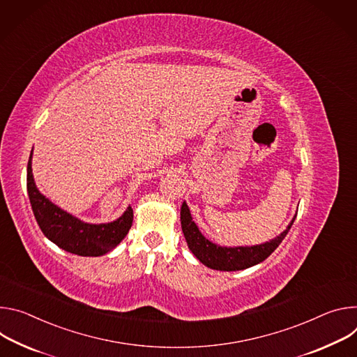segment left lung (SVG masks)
<instances>
[{
	"mask_svg": "<svg viewBox=\"0 0 357 357\" xmlns=\"http://www.w3.org/2000/svg\"><path fill=\"white\" fill-rule=\"evenodd\" d=\"M295 218L296 215L292 218L285 231L265 244L252 247H221L208 241L202 234L199 227L192 221L190 208L185 203H183L180 211L181 229L190 251L202 264L217 271H241L266 259L282 243Z\"/></svg>",
	"mask_w": 357,
	"mask_h": 357,
	"instance_id": "8db88e82",
	"label": "left lung"
}]
</instances>
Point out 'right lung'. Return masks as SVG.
<instances>
[{"label":"right lung","mask_w":357,"mask_h":357,"mask_svg":"<svg viewBox=\"0 0 357 357\" xmlns=\"http://www.w3.org/2000/svg\"><path fill=\"white\" fill-rule=\"evenodd\" d=\"M32 151L26 167V190L35 220L50 241L66 252L81 257H100L116 248L128 235L133 222V210L128 207L117 220L106 224L84 222L63 211L35 185L32 167Z\"/></svg>","instance_id":"1"}]
</instances>
